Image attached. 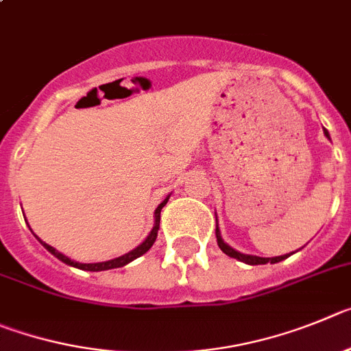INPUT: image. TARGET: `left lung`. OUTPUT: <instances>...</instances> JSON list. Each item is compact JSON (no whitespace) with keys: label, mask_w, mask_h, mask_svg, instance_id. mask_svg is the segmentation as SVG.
<instances>
[{"label":"left lung","mask_w":351,"mask_h":351,"mask_svg":"<svg viewBox=\"0 0 351 351\" xmlns=\"http://www.w3.org/2000/svg\"><path fill=\"white\" fill-rule=\"evenodd\" d=\"M325 136L329 138V132H327V129H324ZM217 243H219L220 250L223 252L226 255H229V257L232 258H238V261L245 262V264H250V266H258V264H267V262H271V264H276V262L283 261V258H287L289 255H280V257H257V255H245V254H239L238 250H234V248H230L227 243H223V239L220 238V230L219 227H217Z\"/></svg>","instance_id":"left-lung-1"}]
</instances>
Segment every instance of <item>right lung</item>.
Segmentation results:
<instances>
[{
    "instance_id": "obj_1",
    "label": "right lung",
    "mask_w": 351,
    "mask_h": 351,
    "mask_svg": "<svg viewBox=\"0 0 351 351\" xmlns=\"http://www.w3.org/2000/svg\"><path fill=\"white\" fill-rule=\"evenodd\" d=\"M168 199L166 197L162 201V203L157 206L156 210V226H154V229L150 230V234H148V238L145 239L143 243H141L140 246H136L134 250L129 252V254L122 255V257H117L113 258V261H106V262H96V264H82V262H75L71 261V258H68L66 255H62L61 252H58L56 248H52L50 245H47V243L42 241V245L45 246L47 250L50 252L52 255H56V257L59 258V261H62L64 264H68V266H73V267H78V269H84V271H106V269H115V267H122L125 266V264H129L131 261H134V258L141 257L143 254H147L150 248H152V245L156 243V238H157V230H159V222H160V210H162V206L166 203H168Z\"/></svg>"
}]
</instances>
